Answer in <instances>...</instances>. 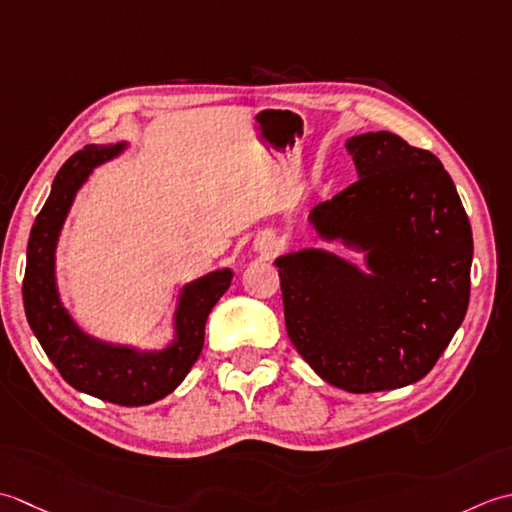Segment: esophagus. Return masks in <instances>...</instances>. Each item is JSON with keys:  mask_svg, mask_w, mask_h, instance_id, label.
Segmentation results:
<instances>
[{"mask_svg": "<svg viewBox=\"0 0 512 512\" xmlns=\"http://www.w3.org/2000/svg\"><path fill=\"white\" fill-rule=\"evenodd\" d=\"M278 247H280V243L276 241L274 236H265V238H260V241L256 243V249H258V252L263 254V256H267V258H269L271 254H274Z\"/></svg>", "mask_w": 512, "mask_h": 512, "instance_id": "obj_1", "label": "esophagus"}]
</instances>
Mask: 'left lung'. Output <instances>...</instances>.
Instances as JSON below:
<instances>
[{"instance_id": "1", "label": "left lung", "mask_w": 512, "mask_h": 512, "mask_svg": "<svg viewBox=\"0 0 512 512\" xmlns=\"http://www.w3.org/2000/svg\"><path fill=\"white\" fill-rule=\"evenodd\" d=\"M360 179L309 214L320 238L364 252L367 271L325 249L276 258L285 325L322 380L349 393L422 380L460 329L473 234L429 150L391 132L351 137Z\"/></svg>"}]
</instances>
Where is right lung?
<instances>
[{
	"label": "right lung",
	"instance_id": "add662e5",
	"mask_svg": "<svg viewBox=\"0 0 512 512\" xmlns=\"http://www.w3.org/2000/svg\"><path fill=\"white\" fill-rule=\"evenodd\" d=\"M128 143L86 145L61 165L46 205L30 229L24 276V309L41 349L70 387L121 406H143L170 395L201 356L205 322L232 285V269H218L181 289L174 340L159 351H141L88 336L59 298L55 249L79 187L97 165L119 156Z\"/></svg>",
	"mask_w": 512,
	"mask_h": 512
}]
</instances>
